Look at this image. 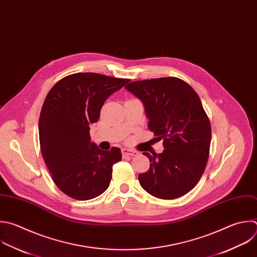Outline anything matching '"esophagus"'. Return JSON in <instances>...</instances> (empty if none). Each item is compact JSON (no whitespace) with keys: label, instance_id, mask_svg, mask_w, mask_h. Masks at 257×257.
Listing matches in <instances>:
<instances>
[{"label":"esophagus","instance_id":"1","mask_svg":"<svg viewBox=\"0 0 257 257\" xmlns=\"http://www.w3.org/2000/svg\"><path fill=\"white\" fill-rule=\"evenodd\" d=\"M122 154L123 155H129V156H136L139 154L138 151L133 150V149H127V148H123L122 149Z\"/></svg>","mask_w":257,"mask_h":257}]
</instances>
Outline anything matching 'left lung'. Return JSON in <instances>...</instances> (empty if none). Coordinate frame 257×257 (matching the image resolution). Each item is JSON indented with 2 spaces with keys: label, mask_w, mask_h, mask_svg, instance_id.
I'll use <instances>...</instances> for the list:
<instances>
[{
  "label": "left lung",
  "mask_w": 257,
  "mask_h": 257,
  "mask_svg": "<svg viewBox=\"0 0 257 257\" xmlns=\"http://www.w3.org/2000/svg\"><path fill=\"white\" fill-rule=\"evenodd\" d=\"M125 89L142 102L148 129L163 139L161 153L143 152L150 167L138 177L141 187L163 200L186 195L204 173L211 144V125L199 96L178 77L132 81Z\"/></svg>",
  "instance_id": "left-lung-1"
}]
</instances>
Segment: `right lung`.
I'll return each mask as SVG.
<instances>
[{
	"mask_svg": "<svg viewBox=\"0 0 257 257\" xmlns=\"http://www.w3.org/2000/svg\"><path fill=\"white\" fill-rule=\"evenodd\" d=\"M128 81L73 73L57 81L46 96L38 125L41 153L55 185L72 199H94L110 185L121 150L100 149L91 141L90 125L99 120L105 101Z\"/></svg>",
	"mask_w": 257,
	"mask_h": 257,
	"instance_id": "obj_1",
	"label": "right lung"
}]
</instances>
